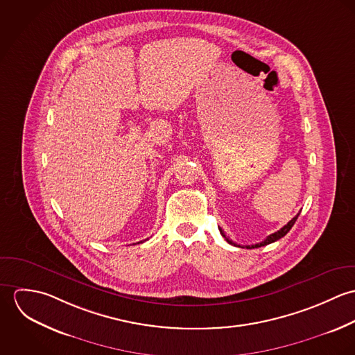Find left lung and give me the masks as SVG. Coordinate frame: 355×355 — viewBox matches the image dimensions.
<instances>
[{
  "instance_id": "left-lung-1",
  "label": "left lung",
  "mask_w": 355,
  "mask_h": 355,
  "mask_svg": "<svg viewBox=\"0 0 355 355\" xmlns=\"http://www.w3.org/2000/svg\"><path fill=\"white\" fill-rule=\"evenodd\" d=\"M298 216H300V213L291 220V221H288L283 228H280L277 232H275V234H270L266 239H263L262 242H259V243H255V245H250V246H246L248 249H254V248H261V246H266V245H269V243H273V242H276V241H279L280 238H283L291 228H293V225L295 224V221H297V218H298ZM218 230H220V232H221V235L225 238V241L228 242V243H231V245H235V246H239V248H242L241 245H236V243H234L227 235H225V232L218 227Z\"/></svg>"
}]
</instances>
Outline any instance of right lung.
I'll use <instances>...</instances> for the list:
<instances>
[{
  "label": "right lung",
  "mask_w": 355,
  "mask_h": 355,
  "mask_svg": "<svg viewBox=\"0 0 355 355\" xmlns=\"http://www.w3.org/2000/svg\"><path fill=\"white\" fill-rule=\"evenodd\" d=\"M138 243H142V242H138Z\"/></svg>",
  "instance_id": "1"
}]
</instances>
